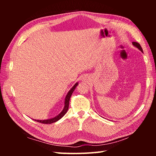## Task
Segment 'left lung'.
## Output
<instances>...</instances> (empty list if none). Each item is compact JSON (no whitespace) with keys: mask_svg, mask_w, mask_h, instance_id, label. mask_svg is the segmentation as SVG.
Listing matches in <instances>:
<instances>
[{"mask_svg":"<svg viewBox=\"0 0 156 156\" xmlns=\"http://www.w3.org/2000/svg\"><path fill=\"white\" fill-rule=\"evenodd\" d=\"M132 44H133V45L135 46V47H136L137 48L140 50V51H141L142 52H143V51H142V47H141V46H140V44L138 43H136V42H133V43H132Z\"/></svg>","mask_w":156,"mask_h":156,"instance_id":"left-lung-1","label":"left lung"}]
</instances>
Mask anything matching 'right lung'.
I'll list each match as a JSON object with an SVG mask.
<instances>
[{"label": "right lung", "mask_w": 156, "mask_h": 156, "mask_svg": "<svg viewBox=\"0 0 156 156\" xmlns=\"http://www.w3.org/2000/svg\"><path fill=\"white\" fill-rule=\"evenodd\" d=\"M78 85V83H76L74 85H73V87L70 89L69 91L68 92V94H67V96L65 97V107H64V109H62V111L60 113H59L58 115H56V117L51 118V119H47V120H34L36 122H41V123H43V124H51L53 122H57L58 120H59L60 118H62L63 116L65 115V113L67 112V110L69 109V100H70V98L72 96V95L73 94V91L75 90V89L76 87V86Z\"/></svg>", "instance_id": "1"}]
</instances>
